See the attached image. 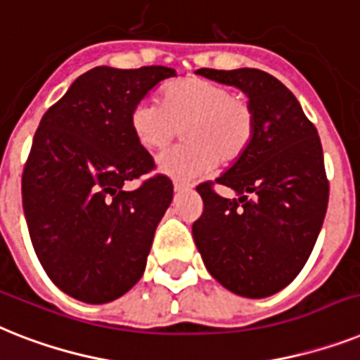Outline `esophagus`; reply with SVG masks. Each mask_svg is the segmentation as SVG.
<instances>
[{
  "label": "esophagus",
  "instance_id": "esophagus-1",
  "mask_svg": "<svg viewBox=\"0 0 360 360\" xmlns=\"http://www.w3.org/2000/svg\"><path fill=\"white\" fill-rule=\"evenodd\" d=\"M190 185L186 181H181V179H174V190L175 192H181V190H188Z\"/></svg>",
  "mask_w": 360,
  "mask_h": 360
}]
</instances>
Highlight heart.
<instances>
[{"instance_id":"1","label":"heart","mask_w":360,"mask_h":360,"mask_svg":"<svg viewBox=\"0 0 360 360\" xmlns=\"http://www.w3.org/2000/svg\"><path fill=\"white\" fill-rule=\"evenodd\" d=\"M129 127L144 150H162L183 127L185 144L159 157V170L175 177H198L216 162L233 165L255 136V110L250 99L231 94L209 79H175L160 92V105L140 101L133 107Z\"/></svg>"}]
</instances>
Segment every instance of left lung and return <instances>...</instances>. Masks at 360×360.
I'll use <instances>...</instances> for the list:
<instances>
[{
  "label": "left lung",
  "instance_id": "left-lung-1",
  "mask_svg": "<svg viewBox=\"0 0 360 360\" xmlns=\"http://www.w3.org/2000/svg\"><path fill=\"white\" fill-rule=\"evenodd\" d=\"M195 74L240 89L255 110L250 148L216 183L198 185L203 212L192 235L207 270L227 290L266 297L290 285L316 244L329 201L322 142L302 105L262 70L201 68Z\"/></svg>",
  "mask_w": 360,
  "mask_h": 360
}]
</instances>
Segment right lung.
<instances>
[{
    "instance_id": "1",
    "label": "right lung",
    "mask_w": 360,
    "mask_h": 360,
    "mask_svg": "<svg viewBox=\"0 0 360 360\" xmlns=\"http://www.w3.org/2000/svg\"><path fill=\"white\" fill-rule=\"evenodd\" d=\"M175 75L166 66H98L40 120L22 174L23 214L48 277L79 302H112L144 274L174 185L159 174L125 188L155 168L129 116Z\"/></svg>"
}]
</instances>
